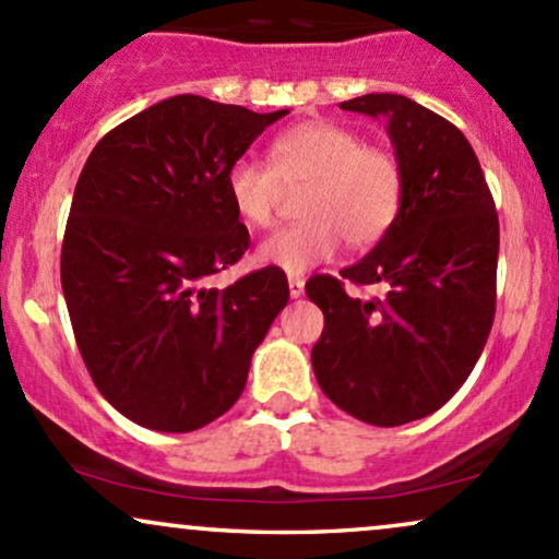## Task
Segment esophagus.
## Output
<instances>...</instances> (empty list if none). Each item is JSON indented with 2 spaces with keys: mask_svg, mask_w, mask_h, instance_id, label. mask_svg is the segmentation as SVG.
I'll use <instances>...</instances> for the list:
<instances>
[{
  "mask_svg": "<svg viewBox=\"0 0 559 559\" xmlns=\"http://www.w3.org/2000/svg\"><path fill=\"white\" fill-rule=\"evenodd\" d=\"M288 294H292V299H299L301 294H305V278H299V275H288Z\"/></svg>",
  "mask_w": 559,
  "mask_h": 559,
  "instance_id": "1",
  "label": "esophagus"
}]
</instances>
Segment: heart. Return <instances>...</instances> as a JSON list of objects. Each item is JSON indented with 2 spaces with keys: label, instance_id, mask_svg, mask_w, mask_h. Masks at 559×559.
<instances>
[{
  "label": "heart",
  "instance_id": "obj_1",
  "mask_svg": "<svg viewBox=\"0 0 559 559\" xmlns=\"http://www.w3.org/2000/svg\"><path fill=\"white\" fill-rule=\"evenodd\" d=\"M271 168L239 159L226 173L230 207L243 223H275L284 191H300L294 226L275 230L258 247L262 265L305 273L331 260L342 241L352 249L373 247L394 226L402 207L400 159L381 146L362 144L349 128L307 120L271 141Z\"/></svg>",
  "mask_w": 559,
  "mask_h": 559
}]
</instances>
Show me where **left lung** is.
Masks as SVG:
<instances>
[{
    "mask_svg": "<svg viewBox=\"0 0 559 559\" xmlns=\"http://www.w3.org/2000/svg\"><path fill=\"white\" fill-rule=\"evenodd\" d=\"M342 110L386 120L404 191L394 226L342 278L312 275L325 325L312 346L323 394L370 426L436 413L476 368L497 307L499 217L460 128L402 94H365ZM384 288L357 300L343 281Z\"/></svg>",
    "mask_w": 559,
    "mask_h": 559,
    "instance_id": "8db88e82",
    "label": "left lung"
}]
</instances>
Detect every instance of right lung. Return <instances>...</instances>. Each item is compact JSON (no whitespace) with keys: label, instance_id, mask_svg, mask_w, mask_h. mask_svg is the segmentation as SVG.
Listing matches in <instances>:
<instances>
[{"label":"right lung","instance_id":"right-lung-1","mask_svg":"<svg viewBox=\"0 0 559 559\" xmlns=\"http://www.w3.org/2000/svg\"><path fill=\"white\" fill-rule=\"evenodd\" d=\"M286 112L178 94L112 128L83 165L62 294L96 389L139 426L186 433L228 413L286 307L271 265L204 286L249 249L226 173Z\"/></svg>","mask_w":559,"mask_h":559}]
</instances>
